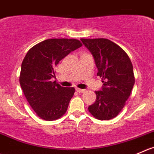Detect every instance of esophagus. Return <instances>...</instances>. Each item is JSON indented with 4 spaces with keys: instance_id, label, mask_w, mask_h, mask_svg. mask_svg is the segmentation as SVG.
I'll list each match as a JSON object with an SVG mask.
<instances>
[{
    "instance_id": "esophagus-1",
    "label": "esophagus",
    "mask_w": 154,
    "mask_h": 154,
    "mask_svg": "<svg viewBox=\"0 0 154 154\" xmlns=\"http://www.w3.org/2000/svg\"><path fill=\"white\" fill-rule=\"evenodd\" d=\"M76 91H77V92H79V93H83V92H84L85 91V89H79V88H77V89H76Z\"/></svg>"
}]
</instances>
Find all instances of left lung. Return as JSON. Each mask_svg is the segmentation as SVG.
Returning a JSON list of instances; mask_svg holds the SVG:
<instances>
[{"label":"left lung","mask_w":154,"mask_h":154,"mask_svg":"<svg viewBox=\"0 0 154 154\" xmlns=\"http://www.w3.org/2000/svg\"><path fill=\"white\" fill-rule=\"evenodd\" d=\"M80 41L92 53L101 77V90L95 91L96 100L88 107L100 120H108L119 114L126 104L135 84L133 66L126 52L105 38Z\"/></svg>","instance_id":"obj_1"}]
</instances>
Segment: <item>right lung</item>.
Returning a JSON list of instances; mask_svg holds the SVG:
<instances>
[{
	"mask_svg": "<svg viewBox=\"0 0 154 154\" xmlns=\"http://www.w3.org/2000/svg\"><path fill=\"white\" fill-rule=\"evenodd\" d=\"M82 46L76 39H48L31 47L21 67L19 83L27 101L41 119L58 120L67 111L74 87L53 82L55 68L71 52Z\"/></svg>",
	"mask_w": 154,
	"mask_h": 154,
	"instance_id": "add662e5",
	"label": "right lung"
}]
</instances>
